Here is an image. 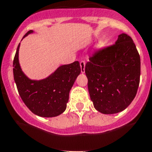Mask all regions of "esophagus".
<instances>
[{
    "label": "esophagus",
    "mask_w": 152,
    "mask_h": 152,
    "mask_svg": "<svg viewBox=\"0 0 152 152\" xmlns=\"http://www.w3.org/2000/svg\"><path fill=\"white\" fill-rule=\"evenodd\" d=\"M85 66H86V62L84 60H82L80 62V68H81V72L84 73L85 72Z\"/></svg>",
    "instance_id": "obj_1"
}]
</instances>
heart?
Listing matches in <instances>:
<instances>
[{
    "label": "heart",
    "instance_id": "obj_1",
    "mask_svg": "<svg viewBox=\"0 0 152 152\" xmlns=\"http://www.w3.org/2000/svg\"><path fill=\"white\" fill-rule=\"evenodd\" d=\"M104 46V43H99L98 44V47H99V48H101V47H102Z\"/></svg>",
    "mask_w": 152,
    "mask_h": 152
}]
</instances>
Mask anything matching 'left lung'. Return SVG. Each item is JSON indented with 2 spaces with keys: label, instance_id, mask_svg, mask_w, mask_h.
I'll return each instance as SVG.
<instances>
[{
  "label": "left lung",
  "instance_id": "left-lung-1",
  "mask_svg": "<svg viewBox=\"0 0 152 152\" xmlns=\"http://www.w3.org/2000/svg\"><path fill=\"white\" fill-rule=\"evenodd\" d=\"M85 72L96 110L115 114L126 109L136 96L141 74L139 53L131 37L120 34L115 44L95 52Z\"/></svg>",
  "mask_w": 152,
  "mask_h": 152
}]
</instances>
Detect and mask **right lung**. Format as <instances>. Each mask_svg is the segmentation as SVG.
Listing matches in <instances>:
<instances>
[{
    "label": "right lung",
    "mask_w": 152,
    "mask_h": 152,
    "mask_svg": "<svg viewBox=\"0 0 152 152\" xmlns=\"http://www.w3.org/2000/svg\"><path fill=\"white\" fill-rule=\"evenodd\" d=\"M34 31L29 30L23 38ZM18 45L13 72L18 92L24 104L34 114L40 117H55L66 109L69 94L75 80L81 72L80 63L60 66L50 76L41 80H32L24 74L18 59Z\"/></svg>",
    "instance_id": "right-lung-1"
}]
</instances>
